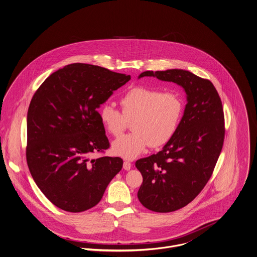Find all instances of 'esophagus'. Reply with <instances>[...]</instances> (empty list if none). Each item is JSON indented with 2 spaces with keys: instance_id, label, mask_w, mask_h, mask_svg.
Wrapping results in <instances>:
<instances>
[{
  "instance_id": "34e87169",
  "label": "esophagus",
  "mask_w": 257,
  "mask_h": 257,
  "mask_svg": "<svg viewBox=\"0 0 257 257\" xmlns=\"http://www.w3.org/2000/svg\"><path fill=\"white\" fill-rule=\"evenodd\" d=\"M131 168H132V163L130 161H124L123 162V169L124 170L128 171V170H131Z\"/></svg>"
}]
</instances>
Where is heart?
Listing matches in <instances>:
<instances>
[{
  "label": "heart",
  "instance_id": "1",
  "mask_svg": "<svg viewBox=\"0 0 257 257\" xmlns=\"http://www.w3.org/2000/svg\"><path fill=\"white\" fill-rule=\"evenodd\" d=\"M121 112L109 104L99 110L104 128L114 138L122 135L132 121V134L113 143V152L122 158L134 159L150 145L163 146L171 140L181 121L185 109L182 95L177 91L137 86L120 98Z\"/></svg>",
  "mask_w": 257,
  "mask_h": 257
}]
</instances>
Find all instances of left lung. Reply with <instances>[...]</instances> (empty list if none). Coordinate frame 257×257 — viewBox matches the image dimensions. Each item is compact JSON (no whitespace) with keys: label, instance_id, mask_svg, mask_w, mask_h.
<instances>
[{"label":"left lung","instance_id":"8db88e82","mask_svg":"<svg viewBox=\"0 0 257 257\" xmlns=\"http://www.w3.org/2000/svg\"><path fill=\"white\" fill-rule=\"evenodd\" d=\"M181 85L187 93L185 113L174 137L161 151L136 162L143 182L138 192L141 204L167 213L185 207L206 186L225 139L222 101L209 79L190 71H144Z\"/></svg>","mask_w":257,"mask_h":257}]
</instances>
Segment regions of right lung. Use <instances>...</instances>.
I'll list each match as a JSON object with an SVG mask.
<instances>
[{
    "label": "right lung",
    "instance_id": "right-lung-1",
    "mask_svg": "<svg viewBox=\"0 0 257 257\" xmlns=\"http://www.w3.org/2000/svg\"><path fill=\"white\" fill-rule=\"evenodd\" d=\"M131 75L88 64L53 72L27 112L26 161L37 187L60 209L82 212L101 200L122 159H89L110 146L97 109Z\"/></svg>",
    "mask_w": 257,
    "mask_h": 257
}]
</instances>
